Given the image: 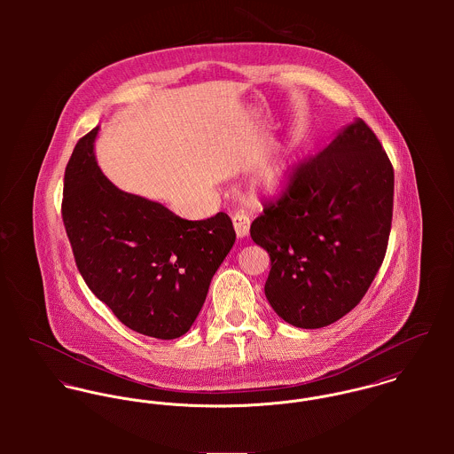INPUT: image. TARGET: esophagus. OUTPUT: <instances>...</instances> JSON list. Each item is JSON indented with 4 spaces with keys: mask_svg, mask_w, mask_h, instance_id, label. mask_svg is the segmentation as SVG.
<instances>
[{
    "mask_svg": "<svg viewBox=\"0 0 454 454\" xmlns=\"http://www.w3.org/2000/svg\"><path fill=\"white\" fill-rule=\"evenodd\" d=\"M232 223H234V231L238 238H247L250 232V216L247 213H236L232 216Z\"/></svg>",
    "mask_w": 454,
    "mask_h": 454,
    "instance_id": "34e87169",
    "label": "esophagus"
}]
</instances>
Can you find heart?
Wrapping results in <instances>:
<instances>
[{
	"mask_svg": "<svg viewBox=\"0 0 454 454\" xmlns=\"http://www.w3.org/2000/svg\"><path fill=\"white\" fill-rule=\"evenodd\" d=\"M290 175H292V160L290 155L285 153L281 157H278L276 160L269 162L259 175V187L267 192V194H278L281 191H285V187L290 182Z\"/></svg>",
	"mask_w": 454,
	"mask_h": 454,
	"instance_id": "heart-1",
	"label": "heart"
}]
</instances>
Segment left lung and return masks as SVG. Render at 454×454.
Segmentation results:
<instances>
[{
	"mask_svg": "<svg viewBox=\"0 0 454 454\" xmlns=\"http://www.w3.org/2000/svg\"><path fill=\"white\" fill-rule=\"evenodd\" d=\"M391 215V162L356 119L294 169L281 199L250 227L270 259L263 290L276 315L299 328L348 315L383 263Z\"/></svg>",
	"mask_w": 454,
	"mask_h": 454,
	"instance_id": "1",
	"label": "left lung"
}]
</instances>
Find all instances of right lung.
Instances as JSON below:
<instances>
[{"label": "right lung", "instance_id": "obj_1", "mask_svg": "<svg viewBox=\"0 0 454 454\" xmlns=\"http://www.w3.org/2000/svg\"><path fill=\"white\" fill-rule=\"evenodd\" d=\"M99 126L66 166L63 220L92 294L130 330L176 339L191 330L236 232L225 213L184 220L164 204L115 187L94 153Z\"/></svg>", "mask_w": 454, "mask_h": 454}]
</instances>
